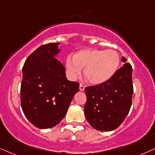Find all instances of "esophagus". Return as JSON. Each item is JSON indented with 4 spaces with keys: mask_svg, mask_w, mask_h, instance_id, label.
<instances>
[{
    "mask_svg": "<svg viewBox=\"0 0 155 155\" xmlns=\"http://www.w3.org/2000/svg\"><path fill=\"white\" fill-rule=\"evenodd\" d=\"M85 85H83V84H81V85H80V90H81V91H83L84 90H85Z\"/></svg>",
    "mask_w": 155,
    "mask_h": 155,
    "instance_id": "1",
    "label": "esophagus"
}]
</instances>
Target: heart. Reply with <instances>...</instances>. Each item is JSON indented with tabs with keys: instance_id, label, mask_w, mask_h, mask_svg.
I'll return each instance as SVG.
<instances>
[{
	"instance_id": "1",
	"label": "heart",
	"mask_w": 155,
	"mask_h": 155,
	"mask_svg": "<svg viewBox=\"0 0 155 155\" xmlns=\"http://www.w3.org/2000/svg\"><path fill=\"white\" fill-rule=\"evenodd\" d=\"M119 55L115 50H100L96 49H83L69 58L67 67L73 76L81 74L85 69V75L89 83L98 85L109 80L119 65Z\"/></svg>"
}]
</instances>
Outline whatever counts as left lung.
<instances>
[{"mask_svg": "<svg viewBox=\"0 0 155 155\" xmlns=\"http://www.w3.org/2000/svg\"><path fill=\"white\" fill-rule=\"evenodd\" d=\"M125 62L109 80L85 89L87 101L84 112L91 127L98 131H109L123 123L130 110L134 91L132 67Z\"/></svg>", "mask_w": 155, "mask_h": 155, "instance_id": "left-lung-1", "label": "left lung"}]
</instances>
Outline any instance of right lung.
<instances>
[{
	"label": "right lung",
	"mask_w": 155,
	"mask_h": 155,
	"mask_svg": "<svg viewBox=\"0 0 155 155\" xmlns=\"http://www.w3.org/2000/svg\"><path fill=\"white\" fill-rule=\"evenodd\" d=\"M60 43L44 45L32 52L23 67L21 106L27 119L39 129H49L66 115L78 82L67 79L65 69L54 58Z\"/></svg>",
	"instance_id": "right-lung-1"
}]
</instances>
